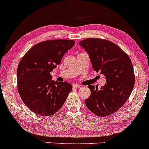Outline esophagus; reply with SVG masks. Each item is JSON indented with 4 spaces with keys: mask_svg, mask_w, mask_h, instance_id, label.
<instances>
[{
    "mask_svg": "<svg viewBox=\"0 0 149 149\" xmlns=\"http://www.w3.org/2000/svg\"><path fill=\"white\" fill-rule=\"evenodd\" d=\"M73 88H81V86L80 85H78V84H74L73 85Z\"/></svg>",
    "mask_w": 149,
    "mask_h": 149,
    "instance_id": "obj_1",
    "label": "esophagus"
}]
</instances>
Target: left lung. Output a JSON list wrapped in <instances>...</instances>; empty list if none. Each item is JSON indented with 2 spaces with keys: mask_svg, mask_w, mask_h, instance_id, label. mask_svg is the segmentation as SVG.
<instances>
[{
  "mask_svg": "<svg viewBox=\"0 0 149 149\" xmlns=\"http://www.w3.org/2000/svg\"><path fill=\"white\" fill-rule=\"evenodd\" d=\"M95 71L104 76L106 84L100 90L89 86L91 95L85 100L89 110L99 117L111 115L124 105L135 83L132 63L128 56L113 42L99 38L80 41Z\"/></svg>",
  "mask_w": 149,
  "mask_h": 149,
  "instance_id": "obj_1",
  "label": "left lung"
}]
</instances>
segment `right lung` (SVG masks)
<instances>
[{"label": "right lung", "mask_w": 149, "mask_h": 149, "mask_svg": "<svg viewBox=\"0 0 149 149\" xmlns=\"http://www.w3.org/2000/svg\"><path fill=\"white\" fill-rule=\"evenodd\" d=\"M73 40H56L40 42L21 59L17 71L18 91L22 100L33 113L52 116L65 102L72 86L67 82L54 81L50 75Z\"/></svg>", "instance_id": "1"}]
</instances>
